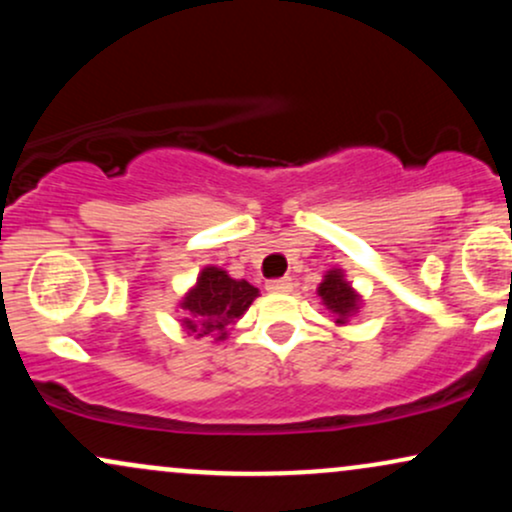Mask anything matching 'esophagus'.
<instances>
[{
	"label": "esophagus",
	"mask_w": 512,
	"mask_h": 512,
	"mask_svg": "<svg viewBox=\"0 0 512 512\" xmlns=\"http://www.w3.org/2000/svg\"><path fill=\"white\" fill-rule=\"evenodd\" d=\"M293 289V281L289 276H279V279H269L267 281V291L272 293H289Z\"/></svg>",
	"instance_id": "34e87169"
}]
</instances>
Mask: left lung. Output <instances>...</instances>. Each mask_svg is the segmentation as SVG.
<instances>
[{
    "mask_svg": "<svg viewBox=\"0 0 512 512\" xmlns=\"http://www.w3.org/2000/svg\"><path fill=\"white\" fill-rule=\"evenodd\" d=\"M317 293H320L322 303L337 315L339 325H344L346 317L358 310V293L351 289L349 281H344L342 269H332V272H327L325 281H322Z\"/></svg>",
    "mask_w": 512,
    "mask_h": 512,
    "instance_id": "left-lung-1",
    "label": "left lung"
}]
</instances>
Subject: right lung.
I'll use <instances>...</instances> for the list:
<instances>
[{
    "mask_svg": "<svg viewBox=\"0 0 512 512\" xmlns=\"http://www.w3.org/2000/svg\"><path fill=\"white\" fill-rule=\"evenodd\" d=\"M257 298V289L245 279H231L219 267H207L199 274L197 286L185 296V327L197 337L226 339L228 325L238 320Z\"/></svg>",
    "mask_w": 512,
    "mask_h": 512,
    "instance_id": "add662e5",
    "label": "right lung"
}]
</instances>
